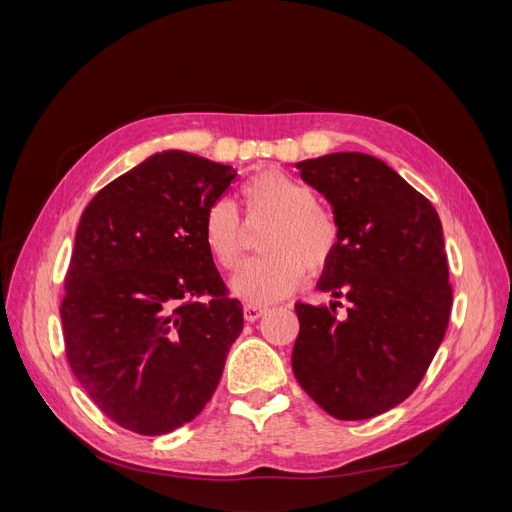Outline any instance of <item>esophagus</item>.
<instances>
[{
  "instance_id": "1",
  "label": "esophagus",
  "mask_w": 512,
  "mask_h": 512,
  "mask_svg": "<svg viewBox=\"0 0 512 512\" xmlns=\"http://www.w3.org/2000/svg\"><path fill=\"white\" fill-rule=\"evenodd\" d=\"M265 314H267V307L250 305V303H247V305L243 307V316H245V320H247V322H256L258 318H262Z\"/></svg>"
}]
</instances>
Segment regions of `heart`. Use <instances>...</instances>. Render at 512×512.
<instances>
[{"mask_svg": "<svg viewBox=\"0 0 512 512\" xmlns=\"http://www.w3.org/2000/svg\"><path fill=\"white\" fill-rule=\"evenodd\" d=\"M243 203L275 222L262 239V254L230 277L228 288L250 305H269L297 290L309 273H320L337 250V224L316 205V192L282 170H262L243 185ZM203 241L224 269L241 256L239 215L228 200H215L203 220ZM306 267L303 268L302 265Z\"/></svg>", "mask_w": 512, "mask_h": 512, "instance_id": "b5f03b06", "label": "heart"}]
</instances>
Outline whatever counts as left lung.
<instances>
[{
    "label": "left lung",
    "mask_w": 512,
    "mask_h": 512,
    "mask_svg": "<svg viewBox=\"0 0 512 512\" xmlns=\"http://www.w3.org/2000/svg\"><path fill=\"white\" fill-rule=\"evenodd\" d=\"M329 200L337 250L318 288L348 301L297 303L292 371L301 389L339 421H363L401 404L423 380L451 316L438 211L382 160L339 151L297 162Z\"/></svg>",
    "instance_id": "left-lung-1"
}]
</instances>
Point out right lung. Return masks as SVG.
Here are the masks:
<instances>
[{"instance_id":"1","label":"right lung","mask_w":512,"mask_h":512,"mask_svg":"<svg viewBox=\"0 0 512 512\" xmlns=\"http://www.w3.org/2000/svg\"><path fill=\"white\" fill-rule=\"evenodd\" d=\"M235 177L188 151L153 153L102 188L76 228L61 301L68 363L94 404L141 436L203 412L243 329L203 241L205 213Z\"/></svg>"}]
</instances>
